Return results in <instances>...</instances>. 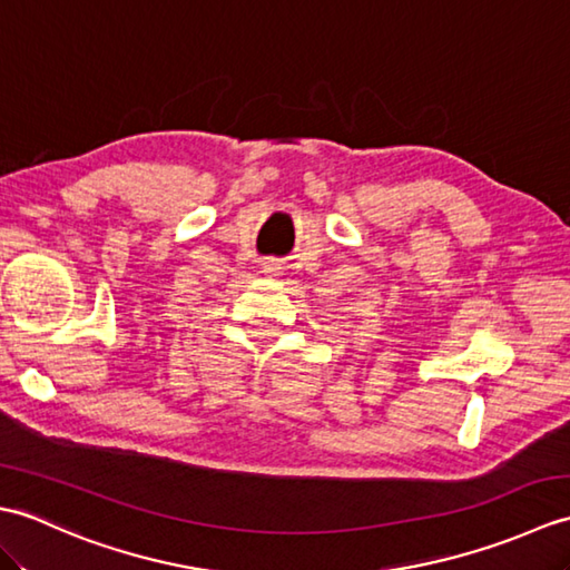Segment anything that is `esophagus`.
<instances>
[{
	"label": "esophagus",
	"instance_id": "34e87169",
	"mask_svg": "<svg viewBox=\"0 0 570 570\" xmlns=\"http://www.w3.org/2000/svg\"><path fill=\"white\" fill-rule=\"evenodd\" d=\"M276 269H278V266H276L274 262H266V264H264V274H272V272H276Z\"/></svg>",
	"mask_w": 570,
	"mask_h": 570
}]
</instances>
